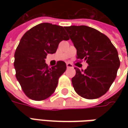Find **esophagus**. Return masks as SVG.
Here are the masks:
<instances>
[{
  "label": "esophagus",
  "instance_id": "esophagus-1",
  "mask_svg": "<svg viewBox=\"0 0 128 128\" xmlns=\"http://www.w3.org/2000/svg\"><path fill=\"white\" fill-rule=\"evenodd\" d=\"M66 66L67 68H73V66L72 65L71 63H70V62H67Z\"/></svg>",
  "mask_w": 128,
  "mask_h": 128
}]
</instances>
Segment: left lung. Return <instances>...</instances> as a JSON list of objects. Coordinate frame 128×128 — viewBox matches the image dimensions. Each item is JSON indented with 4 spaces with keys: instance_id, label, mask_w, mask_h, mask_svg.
<instances>
[{
    "instance_id": "left-lung-1",
    "label": "left lung",
    "mask_w": 128,
    "mask_h": 128,
    "mask_svg": "<svg viewBox=\"0 0 128 128\" xmlns=\"http://www.w3.org/2000/svg\"><path fill=\"white\" fill-rule=\"evenodd\" d=\"M77 50V59L86 60L85 70L76 68L72 78L74 90L86 99H96L106 94L120 67L118 52L110 40L100 31L86 26L66 27Z\"/></svg>"
}]
</instances>
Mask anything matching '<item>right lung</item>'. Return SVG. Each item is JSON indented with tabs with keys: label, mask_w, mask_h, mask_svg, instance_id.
<instances>
[{
	"label": "right lung",
	"mask_w": 128,
	"mask_h": 128,
	"mask_svg": "<svg viewBox=\"0 0 128 128\" xmlns=\"http://www.w3.org/2000/svg\"><path fill=\"white\" fill-rule=\"evenodd\" d=\"M68 40L65 27L48 22L34 26L21 38L14 55V67L18 81L29 98L43 100L55 92L66 64L58 61L50 68L45 59L56 52L60 42Z\"/></svg>",
	"instance_id": "1"
}]
</instances>
